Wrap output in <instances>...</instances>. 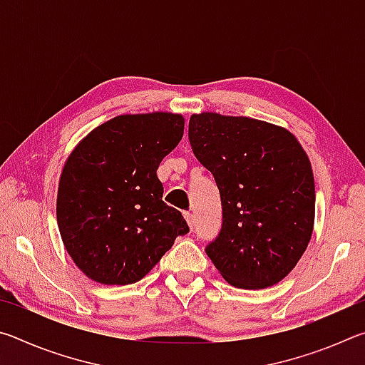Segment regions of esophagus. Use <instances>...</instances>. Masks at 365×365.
I'll return each mask as SVG.
<instances>
[{
    "label": "esophagus",
    "mask_w": 365,
    "mask_h": 365,
    "mask_svg": "<svg viewBox=\"0 0 365 365\" xmlns=\"http://www.w3.org/2000/svg\"><path fill=\"white\" fill-rule=\"evenodd\" d=\"M183 215H185V219H187L190 228H191V230H193V227H195V215L191 214V212H183Z\"/></svg>",
    "instance_id": "esophagus-1"
}]
</instances>
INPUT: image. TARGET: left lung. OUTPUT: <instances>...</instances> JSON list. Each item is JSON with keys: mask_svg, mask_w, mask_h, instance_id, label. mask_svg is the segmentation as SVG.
I'll return each mask as SVG.
<instances>
[{"mask_svg": "<svg viewBox=\"0 0 365 365\" xmlns=\"http://www.w3.org/2000/svg\"><path fill=\"white\" fill-rule=\"evenodd\" d=\"M188 138L222 201V228L206 255L233 287L279 283L314 228L316 188L299 141L272 123L215 113L191 115Z\"/></svg>", "mask_w": 365, "mask_h": 365, "instance_id": "8db88e82", "label": "left lung"}]
</instances>
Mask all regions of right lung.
Here are the masks:
<instances>
[{
  "instance_id": "1",
  "label": "right lung",
  "mask_w": 365,
  "mask_h": 365,
  "mask_svg": "<svg viewBox=\"0 0 365 365\" xmlns=\"http://www.w3.org/2000/svg\"><path fill=\"white\" fill-rule=\"evenodd\" d=\"M180 114L114 117L80 141L58 188L61 238L77 267L103 285L143 279L190 232L163 201L156 170L183 137Z\"/></svg>"
}]
</instances>
